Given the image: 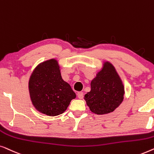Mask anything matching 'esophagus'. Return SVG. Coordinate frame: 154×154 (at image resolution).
<instances>
[{
    "label": "esophagus",
    "instance_id": "1",
    "mask_svg": "<svg viewBox=\"0 0 154 154\" xmlns=\"http://www.w3.org/2000/svg\"><path fill=\"white\" fill-rule=\"evenodd\" d=\"M77 96L79 99H82L84 97V94L82 92H78L77 93Z\"/></svg>",
    "mask_w": 154,
    "mask_h": 154
}]
</instances>
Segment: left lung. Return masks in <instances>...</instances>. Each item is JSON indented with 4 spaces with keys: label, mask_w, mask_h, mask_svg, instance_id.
I'll return each instance as SVG.
<instances>
[{
    "label": "left lung",
    "mask_w": 154,
    "mask_h": 154,
    "mask_svg": "<svg viewBox=\"0 0 154 154\" xmlns=\"http://www.w3.org/2000/svg\"><path fill=\"white\" fill-rule=\"evenodd\" d=\"M124 94V86L115 68L105 61L91 82V91L84 100L93 113L102 115L114 112L123 102Z\"/></svg>",
    "instance_id": "obj_1"
}]
</instances>
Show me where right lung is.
Listing matches in <instances>:
<instances>
[{
    "label": "right lung",
    "instance_id": "right-lung-1",
    "mask_svg": "<svg viewBox=\"0 0 154 154\" xmlns=\"http://www.w3.org/2000/svg\"><path fill=\"white\" fill-rule=\"evenodd\" d=\"M29 89L35 108L50 116L63 113L76 98L70 84L62 79L59 65L54 58L41 63L34 69Z\"/></svg>",
    "mask_w": 154,
    "mask_h": 154
}]
</instances>
